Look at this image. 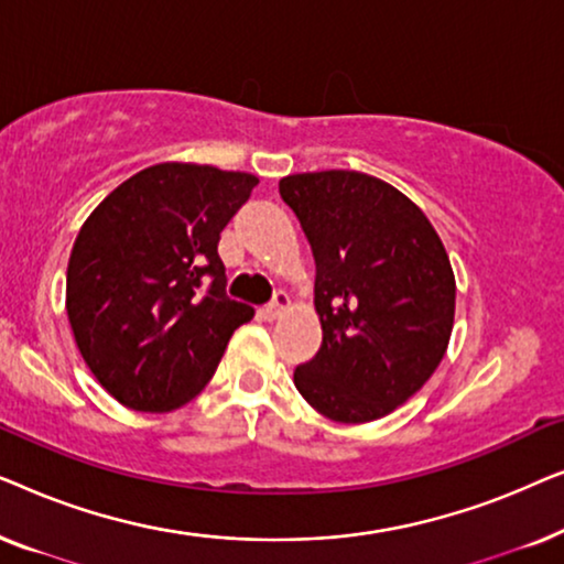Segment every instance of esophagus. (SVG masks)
Returning a JSON list of instances; mask_svg holds the SVG:
<instances>
[{
    "label": "esophagus",
    "instance_id": "esophagus-1",
    "mask_svg": "<svg viewBox=\"0 0 564 564\" xmlns=\"http://www.w3.org/2000/svg\"><path fill=\"white\" fill-rule=\"evenodd\" d=\"M288 311H290V297H288V295H284V292H276L274 303L267 307V311H264V315H267V318H269V321H276V318H282V315H284V313H288Z\"/></svg>",
    "mask_w": 564,
    "mask_h": 564
}]
</instances>
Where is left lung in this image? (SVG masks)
<instances>
[{"mask_svg":"<svg viewBox=\"0 0 564 564\" xmlns=\"http://www.w3.org/2000/svg\"><path fill=\"white\" fill-rule=\"evenodd\" d=\"M280 195L315 259L323 344L295 388L336 423L382 419L444 359L457 282L442 238L413 199L361 172L290 174Z\"/></svg>","mask_w":564,"mask_h":564,"instance_id":"8db88e82","label":"left lung"}]
</instances>
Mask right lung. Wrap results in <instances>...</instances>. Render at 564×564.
Wrapping results in <instances>:
<instances>
[{"label": "right lung", "mask_w": 564, "mask_h": 564, "mask_svg": "<svg viewBox=\"0 0 564 564\" xmlns=\"http://www.w3.org/2000/svg\"><path fill=\"white\" fill-rule=\"evenodd\" d=\"M259 180L164 161L115 187L76 236L66 315L120 405L169 413L197 398L253 307L226 297L220 230Z\"/></svg>", "instance_id": "obj_1"}]
</instances>
